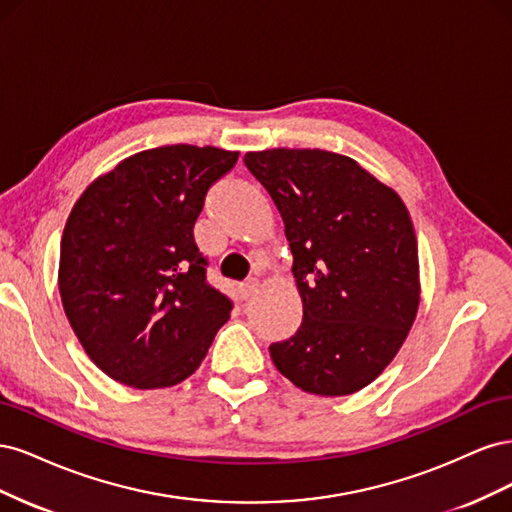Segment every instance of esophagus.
Wrapping results in <instances>:
<instances>
[{"label":"esophagus","instance_id":"obj_1","mask_svg":"<svg viewBox=\"0 0 512 512\" xmlns=\"http://www.w3.org/2000/svg\"><path fill=\"white\" fill-rule=\"evenodd\" d=\"M258 280L256 277H250V280H245L243 284H239V292H241V297L243 299H247V297H252V294L258 290Z\"/></svg>","mask_w":512,"mask_h":512}]
</instances>
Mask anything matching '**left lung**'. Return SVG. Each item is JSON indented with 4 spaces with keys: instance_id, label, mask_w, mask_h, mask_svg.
Listing matches in <instances>:
<instances>
[{
    "instance_id": "left-lung-1",
    "label": "left lung",
    "mask_w": 512,
    "mask_h": 512,
    "mask_svg": "<svg viewBox=\"0 0 512 512\" xmlns=\"http://www.w3.org/2000/svg\"><path fill=\"white\" fill-rule=\"evenodd\" d=\"M284 220L303 322L269 346L301 391H361L389 365L412 329L421 282L410 213L399 194L348 156L267 149L243 158Z\"/></svg>"
}]
</instances>
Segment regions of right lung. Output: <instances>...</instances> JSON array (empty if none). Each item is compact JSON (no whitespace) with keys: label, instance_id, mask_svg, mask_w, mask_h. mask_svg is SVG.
Here are the masks:
<instances>
[{"label":"right lung","instance_id":"add662e5","mask_svg":"<svg viewBox=\"0 0 512 512\" xmlns=\"http://www.w3.org/2000/svg\"><path fill=\"white\" fill-rule=\"evenodd\" d=\"M239 151L166 145L121 160L76 200L61 237L59 294L108 378L166 389L192 376L232 301L207 282L194 224Z\"/></svg>","mask_w":512,"mask_h":512}]
</instances>
